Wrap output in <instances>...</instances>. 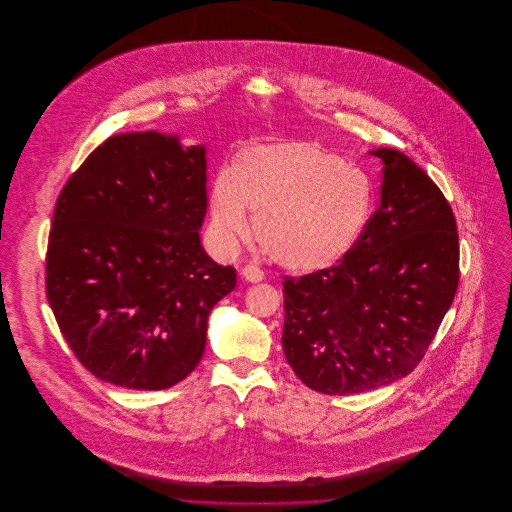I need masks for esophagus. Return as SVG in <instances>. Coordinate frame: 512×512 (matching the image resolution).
Masks as SVG:
<instances>
[{
	"label": "esophagus",
	"mask_w": 512,
	"mask_h": 512,
	"mask_svg": "<svg viewBox=\"0 0 512 512\" xmlns=\"http://www.w3.org/2000/svg\"><path fill=\"white\" fill-rule=\"evenodd\" d=\"M242 278L247 280V282H261L265 278V274L257 265H245L242 268Z\"/></svg>",
	"instance_id": "1"
}]
</instances>
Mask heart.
I'll list each match as a JSON object with an SVG mask.
<instances>
[{"mask_svg":"<svg viewBox=\"0 0 512 512\" xmlns=\"http://www.w3.org/2000/svg\"><path fill=\"white\" fill-rule=\"evenodd\" d=\"M209 209L220 242L244 236L247 209L272 261L318 272L336 267L361 240L374 188L365 172L330 149L311 142L263 144L240 151L230 172L215 178Z\"/></svg>","mask_w":512,"mask_h":512,"instance_id":"heart-1","label":"heart"}]
</instances>
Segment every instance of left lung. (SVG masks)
I'll return each instance as SVG.
<instances>
[{
  "instance_id": "8db88e82",
  "label": "left lung",
  "mask_w": 512,
  "mask_h": 512,
  "mask_svg": "<svg viewBox=\"0 0 512 512\" xmlns=\"http://www.w3.org/2000/svg\"><path fill=\"white\" fill-rule=\"evenodd\" d=\"M384 163L380 207L336 267L284 276L282 347L311 390L351 395L405 378L434 340L459 286L451 205L405 153Z\"/></svg>"
}]
</instances>
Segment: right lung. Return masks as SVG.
Listing matches in <instances>:
<instances>
[{
	"label": "right lung",
	"mask_w": 512,
	"mask_h": 512,
	"mask_svg": "<svg viewBox=\"0 0 512 512\" xmlns=\"http://www.w3.org/2000/svg\"><path fill=\"white\" fill-rule=\"evenodd\" d=\"M205 211V147L153 130L107 138L67 180L49 230L46 295L99 380L167 390L201 361L209 313L236 288V268L201 245Z\"/></svg>",
	"instance_id": "obj_1"
}]
</instances>
